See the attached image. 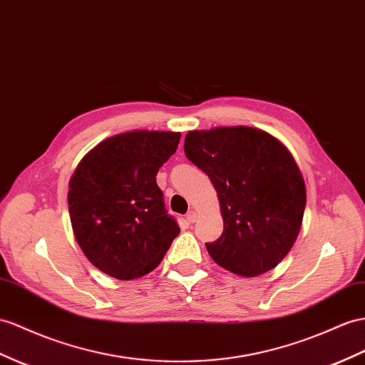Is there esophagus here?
Returning a JSON list of instances; mask_svg holds the SVG:
<instances>
[{
    "label": "esophagus",
    "mask_w": 365,
    "mask_h": 365,
    "mask_svg": "<svg viewBox=\"0 0 365 365\" xmlns=\"http://www.w3.org/2000/svg\"><path fill=\"white\" fill-rule=\"evenodd\" d=\"M195 219H197V214H195L194 211H190L188 214H186V222L188 223H194Z\"/></svg>",
    "instance_id": "34e87169"
}]
</instances>
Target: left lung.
<instances>
[{
    "label": "left lung",
    "mask_w": 365,
    "mask_h": 365,
    "mask_svg": "<svg viewBox=\"0 0 365 365\" xmlns=\"http://www.w3.org/2000/svg\"><path fill=\"white\" fill-rule=\"evenodd\" d=\"M185 154L217 191L223 232L207 244L214 262L245 277L274 268L296 242L307 202L288 149L260 129L223 126L190 130Z\"/></svg>",
    "instance_id": "8db88e82"
}]
</instances>
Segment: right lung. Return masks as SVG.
I'll return each mask as SVG.
<instances>
[{
    "label": "right lung",
    "mask_w": 365,
    "mask_h": 365,
    "mask_svg": "<svg viewBox=\"0 0 365 365\" xmlns=\"http://www.w3.org/2000/svg\"><path fill=\"white\" fill-rule=\"evenodd\" d=\"M180 133L130 130L103 140L69 182L73 235L89 262L112 277H142L162 262L180 232L155 175Z\"/></svg>",
    "instance_id": "1"
}]
</instances>
